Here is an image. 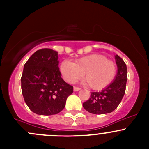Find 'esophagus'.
<instances>
[{
  "label": "esophagus",
  "instance_id": "obj_1",
  "mask_svg": "<svg viewBox=\"0 0 149 149\" xmlns=\"http://www.w3.org/2000/svg\"><path fill=\"white\" fill-rule=\"evenodd\" d=\"M80 89H81V88H79V87H76V86L73 87V91H79Z\"/></svg>",
  "mask_w": 149,
  "mask_h": 149
}]
</instances>
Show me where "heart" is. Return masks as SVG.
Instances as JSON below:
<instances>
[{
  "label": "heart",
  "mask_w": 149,
  "mask_h": 149,
  "mask_svg": "<svg viewBox=\"0 0 149 149\" xmlns=\"http://www.w3.org/2000/svg\"><path fill=\"white\" fill-rule=\"evenodd\" d=\"M61 71L69 83H74L84 76V83L92 89L101 90L113 81L117 74L115 62L102 54H91L78 59L74 63L63 61Z\"/></svg>",
  "instance_id": "b5f03b06"
}]
</instances>
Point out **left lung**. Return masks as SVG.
Instances as JSON below:
<instances>
[{
    "instance_id": "left-lung-1",
    "label": "left lung",
    "mask_w": 149,
    "mask_h": 149,
    "mask_svg": "<svg viewBox=\"0 0 149 149\" xmlns=\"http://www.w3.org/2000/svg\"><path fill=\"white\" fill-rule=\"evenodd\" d=\"M115 61L118 66V73L115 80L102 91L91 92L90 98L83 104L84 109L90 113L96 115L110 113L120 103L125 92L127 66L118 55H115Z\"/></svg>"
}]
</instances>
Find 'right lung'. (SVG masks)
<instances>
[{
  "instance_id": "1",
  "label": "right lung",
  "mask_w": 149,
  "mask_h": 149,
  "mask_svg": "<svg viewBox=\"0 0 149 149\" xmlns=\"http://www.w3.org/2000/svg\"><path fill=\"white\" fill-rule=\"evenodd\" d=\"M58 65V52L44 48L36 51L24 66L22 94L28 107L37 115L59 113L73 93V87L61 78Z\"/></svg>"
}]
</instances>
